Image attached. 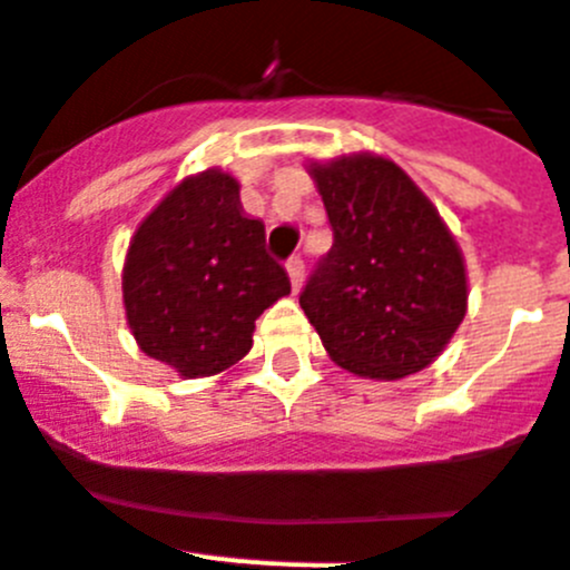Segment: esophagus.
Returning a JSON list of instances; mask_svg holds the SVG:
<instances>
[{"label":"esophagus","instance_id":"esophagus-1","mask_svg":"<svg viewBox=\"0 0 570 570\" xmlns=\"http://www.w3.org/2000/svg\"><path fill=\"white\" fill-rule=\"evenodd\" d=\"M286 272H289L292 289L298 292L301 284H304V257H301V255H292L289 261H286Z\"/></svg>","mask_w":570,"mask_h":570}]
</instances>
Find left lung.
Returning <instances> with one entry per match:
<instances>
[{"instance_id": "left-lung-1", "label": "left lung", "mask_w": 570, "mask_h": 570, "mask_svg": "<svg viewBox=\"0 0 570 570\" xmlns=\"http://www.w3.org/2000/svg\"><path fill=\"white\" fill-rule=\"evenodd\" d=\"M333 246L301 289V309L335 364L393 381L424 370L468 309L456 240L395 163L355 155L313 166Z\"/></svg>"}]
</instances>
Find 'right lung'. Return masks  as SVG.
<instances>
[{"mask_svg": "<svg viewBox=\"0 0 570 570\" xmlns=\"http://www.w3.org/2000/svg\"><path fill=\"white\" fill-rule=\"evenodd\" d=\"M289 289L266 252L264 220L246 215L237 180L217 168L168 191L135 232L122 269L137 344L186 379L244 358L255 321Z\"/></svg>", "mask_w": 570, "mask_h": 570, "instance_id": "obj_1", "label": "right lung"}]
</instances>
